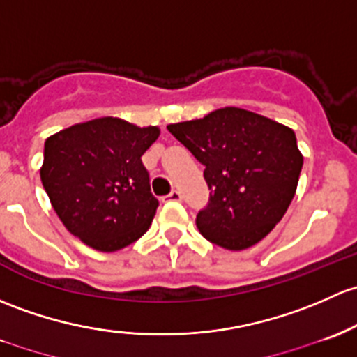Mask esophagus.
I'll return each mask as SVG.
<instances>
[{"label":"esophagus","mask_w":357,"mask_h":357,"mask_svg":"<svg viewBox=\"0 0 357 357\" xmlns=\"http://www.w3.org/2000/svg\"><path fill=\"white\" fill-rule=\"evenodd\" d=\"M162 200L164 202H181L183 200V195H181V191L174 190V191H171V193H169L167 197H164Z\"/></svg>","instance_id":"1"}]
</instances>
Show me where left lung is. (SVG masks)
Listing matches in <instances>:
<instances>
[{
    "instance_id": "obj_1",
    "label": "left lung",
    "mask_w": 357,
    "mask_h": 357,
    "mask_svg": "<svg viewBox=\"0 0 357 357\" xmlns=\"http://www.w3.org/2000/svg\"><path fill=\"white\" fill-rule=\"evenodd\" d=\"M167 130L205 166L210 197L197 215L204 238L239 251L280 222L303 167L294 131L239 107H222Z\"/></svg>"
}]
</instances>
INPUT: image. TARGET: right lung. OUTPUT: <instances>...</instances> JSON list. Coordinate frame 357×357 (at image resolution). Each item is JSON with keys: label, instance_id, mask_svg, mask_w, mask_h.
<instances>
[{"label": "right lung", "instance_id": "1", "mask_svg": "<svg viewBox=\"0 0 357 357\" xmlns=\"http://www.w3.org/2000/svg\"><path fill=\"white\" fill-rule=\"evenodd\" d=\"M159 133L157 126L97 118L47 138L40 181L71 234L109 253L147 232L159 200L142 155Z\"/></svg>", "mask_w": 357, "mask_h": 357}]
</instances>
